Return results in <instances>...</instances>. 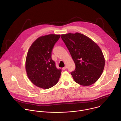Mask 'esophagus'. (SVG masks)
<instances>
[{
    "label": "esophagus",
    "instance_id": "esophagus-1",
    "mask_svg": "<svg viewBox=\"0 0 121 121\" xmlns=\"http://www.w3.org/2000/svg\"><path fill=\"white\" fill-rule=\"evenodd\" d=\"M66 68H67V66H65L64 67L62 68V69H63V70H65V69H66Z\"/></svg>",
    "mask_w": 121,
    "mask_h": 121
}]
</instances>
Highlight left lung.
<instances>
[{
  "label": "left lung",
  "mask_w": 121,
  "mask_h": 121,
  "mask_svg": "<svg viewBox=\"0 0 121 121\" xmlns=\"http://www.w3.org/2000/svg\"><path fill=\"white\" fill-rule=\"evenodd\" d=\"M61 38L76 65L75 70L71 72L75 81L84 86L95 83L105 65L104 57L99 47L91 39L78 32L62 34Z\"/></svg>",
  "instance_id": "left-lung-1"
}]
</instances>
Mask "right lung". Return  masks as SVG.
I'll return each instance as SVG.
<instances>
[{
    "mask_svg": "<svg viewBox=\"0 0 121 121\" xmlns=\"http://www.w3.org/2000/svg\"><path fill=\"white\" fill-rule=\"evenodd\" d=\"M60 35L51 34L37 38L30 47L25 68L31 82L37 87L48 89L58 81L61 70L52 59V51Z\"/></svg>",
    "mask_w": 121,
    "mask_h": 121,
    "instance_id": "1",
    "label": "right lung"
}]
</instances>
